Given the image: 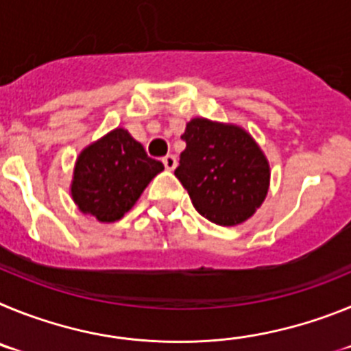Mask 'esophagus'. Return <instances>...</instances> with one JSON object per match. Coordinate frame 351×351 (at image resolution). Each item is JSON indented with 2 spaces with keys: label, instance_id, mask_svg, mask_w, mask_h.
I'll use <instances>...</instances> for the list:
<instances>
[{
  "label": "esophagus",
  "instance_id": "obj_1",
  "mask_svg": "<svg viewBox=\"0 0 351 351\" xmlns=\"http://www.w3.org/2000/svg\"><path fill=\"white\" fill-rule=\"evenodd\" d=\"M163 165H165L167 170H173L176 167H178V158L173 156V154H167V156H163Z\"/></svg>",
  "mask_w": 351,
  "mask_h": 351
}]
</instances>
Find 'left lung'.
<instances>
[{"label":"left lung","mask_w":351,"mask_h":351,"mask_svg":"<svg viewBox=\"0 0 351 351\" xmlns=\"http://www.w3.org/2000/svg\"><path fill=\"white\" fill-rule=\"evenodd\" d=\"M176 178L195 209L216 225L234 226L251 218L267 197L271 169L255 138L241 126L195 117L181 135Z\"/></svg>","instance_id":"8db88e82"}]
</instances>
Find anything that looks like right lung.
Listing matches in <instances>:
<instances>
[{"instance_id": "right-lung-1", "label": "right lung", "mask_w": 351, "mask_h": 351, "mask_svg": "<svg viewBox=\"0 0 351 351\" xmlns=\"http://www.w3.org/2000/svg\"><path fill=\"white\" fill-rule=\"evenodd\" d=\"M163 170L141 142L116 128L79 154L71 179V198L80 213L101 223L121 219L135 206L145 186Z\"/></svg>"}]
</instances>
